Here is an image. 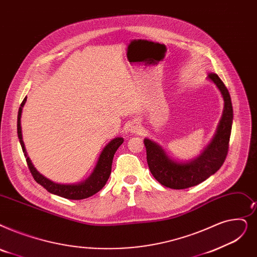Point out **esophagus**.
<instances>
[{
	"label": "esophagus",
	"instance_id": "esophagus-1",
	"mask_svg": "<svg viewBox=\"0 0 257 257\" xmlns=\"http://www.w3.org/2000/svg\"><path fill=\"white\" fill-rule=\"evenodd\" d=\"M136 130H137L136 128H133V129H132V132H136Z\"/></svg>",
	"mask_w": 257,
	"mask_h": 257
}]
</instances>
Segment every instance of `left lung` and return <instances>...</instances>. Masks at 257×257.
Instances as JSON below:
<instances>
[{"mask_svg": "<svg viewBox=\"0 0 257 257\" xmlns=\"http://www.w3.org/2000/svg\"><path fill=\"white\" fill-rule=\"evenodd\" d=\"M207 79L217 87L224 98V110L214 137L202 153L190 161H176L160 144L148 138L144 140L149 169L155 180L165 187L186 189L196 186L214 174L226 160L233 120L231 97L217 74L210 73Z\"/></svg>", "mask_w": 257, "mask_h": 257, "instance_id": "8db88e82", "label": "left lung"}]
</instances>
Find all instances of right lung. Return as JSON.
Here are the masks:
<instances>
[{"mask_svg":"<svg viewBox=\"0 0 257 257\" xmlns=\"http://www.w3.org/2000/svg\"><path fill=\"white\" fill-rule=\"evenodd\" d=\"M26 99H27V97L24 98V101L22 102L21 107L19 109L18 137L20 140L22 149H23L24 155L26 158L28 168H29L33 178L36 180V182L45 188L48 192L55 194V195L62 196L64 198H68V199H84V198L92 196L93 194L97 193L106 185V183L108 181V178L111 173V166H112L114 153L120 145L124 143V139L115 138L106 145L102 153L99 154V158L97 160V163L94 167L92 173L89 175L86 180L79 182V183H73V184L55 183V182L49 180V178H47L46 176L41 174L35 168V166H33V164L31 163L29 156L26 152L23 138H22V127H21L22 110H23V107L26 103Z\"/></svg>","mask_w":257,"mask_h":257,"instance_id":"add662e5","label":"right lung"}]
</instances>
